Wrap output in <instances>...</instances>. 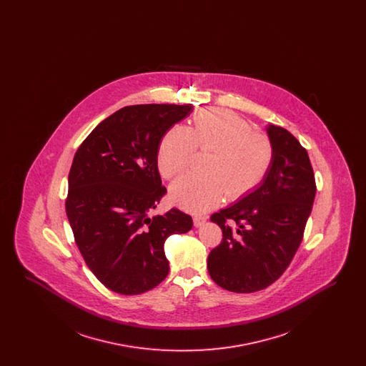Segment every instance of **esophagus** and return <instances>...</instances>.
<instances>
[{"instance_id": "1", "label": "esophagus", "mask_w": 366, "mask_h": 366, "mask_svg": "<svg viewBox=\"0 0 366 366\" xmlns=\"http://www.w3.org/2000/svg\"><path fill=\"white\" fill-rule=\"evenodd\" d=\"M206 221H207V217H206V215H194V217H193V225L196 227H200L202 225H204Z\"/></svg>"}]
</instances>
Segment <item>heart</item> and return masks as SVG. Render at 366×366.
Segmentation results:
<instances>
[{
  "label": "heart",
  "instance_id": "1",
  "mask_svg": "<svg viewBox=\"0 0 366 366\" xmlns=\"http://www.w3.org/2000/svg\"><path fill=\"white\" fill-rule=\"evenodd\" d=\"M211 149L204 174H185L170 187L177 206L206 211L225 197L237 200L254 191L269 173L274 147L266 134L251 132L249 123L225 108L197 112L192 126L170 127L159 142L157 167L172 178L189 167L194 151Z\"/></svg>",
  "mask_w": 366,
  "mask_h": 366
}]
</instances>
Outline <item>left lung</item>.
Instances as JSON below:
<instances>
[{
  "label": "left lung",
  "mask_w": 366,
  "mask_h": 366,
  "mask_svg": "<svg viewBox=\"0 0 366 366\" xmlns=\"http://www.w3.org/2000/svg\"><path fill=\"white\" fill-rule=\"evenodd\" d=\"M266 133L274 159L261 184L211 215L222 242L209 252V276L224 290L248 294L273 284L295 255L313 209L315 179L307 151L284 127Z\"/></svg>",
  "instance_id": "1"
}]
</instances>
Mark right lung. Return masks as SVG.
I'll return each mask as SVG.
<instances>
[{
  "instance_id": "1",
  "label": "right lung",
  "mask_w": 366,
  "mask_h": 366,
  "mask_svg": "<svg viewBox=\"0 0 366 366\" xmlns=\"http://www.w3.org/2000/svg\"><path fill=\"white\" fill-rule=\"evenodd\" d=\"M193 105L123 107L99 123L78 148L66 212L75 243L93 274L122 295L144 294L166 279L164 242L192 229V218L172 209L151 217L166 193L157 170L164 133Z\"/></svg>"
}]
</instances>
